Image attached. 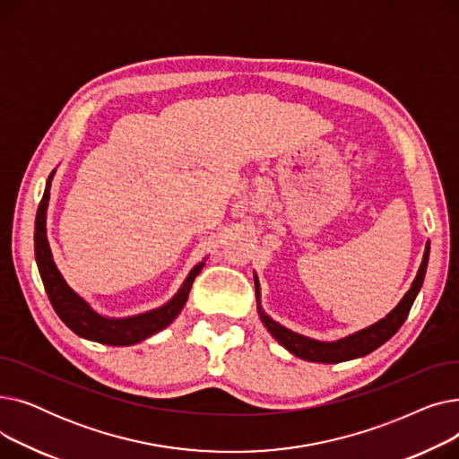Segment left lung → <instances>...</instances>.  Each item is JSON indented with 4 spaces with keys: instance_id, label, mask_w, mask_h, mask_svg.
Returning <instances> with one entry per match:
<instances>
[{
    "instance_id": "obj_1",
    "label": "left lung",
    "mask_w": 459,
    "mask_h": 459,
    "mask_svg": "<svg viewBox=\"0 0 459 459\" xmlns=\"http://www.w3.org/2000/svg\"><path fill=\"white\" fill-rule=\"evenodd\" d=\"M428 256H429V246H426L420 270H419L411 288H409L403 299L398 303V307L393 312H389V315L383 320H379L377 324L348 336V339L336 341V342L310 341V339H307V336H301L298 333H292L290 329L279 325L270 316L264 315L258 307L260 320L288 351H292L294 355H298L305 360H316V363H341V360L363 357V355L374 351L376 348H379L383 342H387L405 322L409 310H411V305L424 282V275H426V268H428ZM255 284H256V298H258V281L256 279H255Z\"/></svg>"
}]
</instances>
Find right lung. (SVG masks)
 I'll return each mask as SVG.
<instances>
[{"label": "right lung", "instance_id": "obj_1", "mask_svg": "<svg viewBox=\"0 0 459 459\" xmlns=\"http://www.w3.org/2000/svg\"><path fill=\"white\" fill-rule=\"evenodd\" d=\"M50 180H52V177L48 178L44 195H42L39 210H37L35 258H37L39 273H40V279L44 284V290L48 294V299H50L54 310L57 312V316L65 322V325L74 331L78 336H83V339H87V341H94L100 344H111V346H130V344H137L144 339H149L151 334L161 331L163 327L171 324L178 316L182 307L186 305L189 290H191V284L201 273L204 264L203 262L197 264V266L193 268L191 273L187 275L178 294L160 308L144 312V315H139V316L123 318V320H109V318L96 315V312L65 282V279L61 277L56 262L52 258L50 246H48L46 208H48V199H50Z\"/></svg>", "mask_w": 459, "mask_h": 459}]
</instances>
